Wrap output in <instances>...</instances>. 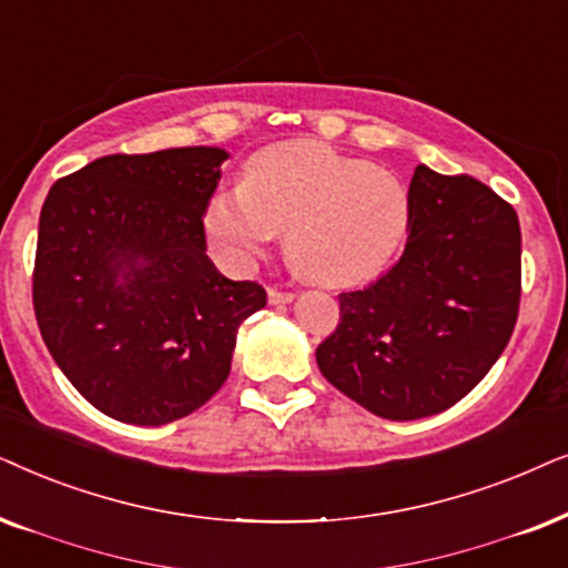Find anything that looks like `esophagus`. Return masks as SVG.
<instances>
[{
	"mask_svg": "<svg viewBox=\"0 0 568 568\" xmlns=\"http://www.w3.org/2000/svg\"><path fill=\"white\" fill-rule=\"evenodd\" d=\"M293 298H296V293H291V291H277V288L267 291V301L272 306H285V304H291Z\"/></svg>",
	"mask_w": 568,
	"mask_h": 568,
	"instance_id": "34e87169",
	"label": "esophagus"
}]
</instances>
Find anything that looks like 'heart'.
I'll use <instances>...</instances> for the list:
<instances>
[{"instance_id":"obj_1","label":"heart","mask_w":568,"mask_h":568,"mask_svg":"<svg viewBox=\"0 0 568 568\" xmlns=\"http://www.w3.org/2000/svg\"><path fill=\"white\" fill-rule=\"evenodd\" d=\"M413 194L397 173L316 140L264 148L241 186L207 200L202 231L229 270L246 272L285 231L293 267L322 285L366 283L403 252Z\"/></svg>"}]
</instances>
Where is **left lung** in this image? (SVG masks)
<instances>
[{"instance_id": "left-lung-1", "label": "left lung", "mask_w": 568, "mask_h": 568, "mask_svg": "<svg viewBox=\"0 0 568 568\" xmlns=\"http://www.w3.org/2000/svg\"><path fill=\"white\" fill-rule=\"evenodd\" d=\"M405 252L363 291L339 293V324L316 347L332 387L387 420L447 410L509 343L521 233L511 205L470 176L418 165Z\"/></svg>"}]
</instances>
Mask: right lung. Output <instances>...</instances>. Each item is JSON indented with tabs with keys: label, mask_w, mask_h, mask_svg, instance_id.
Here are the masks:
<instances>
[{
	"label": "right lung",
	"mask_w": 568,
	"mask_h": 568,
	"mask_svg": "<svg viewBox=\"0 0 568 568\" xmlns=\"http://www.w3.org/2000/svg\"><path fill=\"white\" fill-rule=\"evenodd\" d=\"M223 148L105 155L59 179L41 207L33 308L51 358L98 410L163 426L231 374L241 322L267 304L205 254L202 213Z\"/></svg>",
	"instance_id": "right-lung-1"
}]
</instances>
